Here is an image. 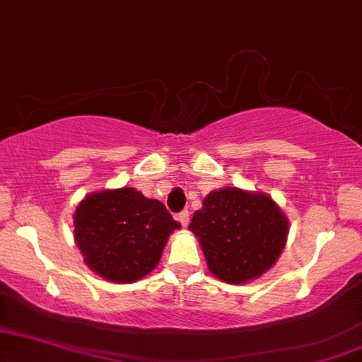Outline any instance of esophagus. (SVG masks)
<instances>
[{
  "instance_id": "obj_1",
  "label": "esophagus",
  "mask_w": 362,
  "mask_h": 362,
  "mask_svg": "<svg viewBox=\"0 0 362 362\" xmlns=\"http://www.w3.org/2000/svg\"><path fill=\"white\" fill-rule=\"evenodd\" d=\"M177 221L181 222L182 227H186L187 224H189V212H187V211L180 212V214H177Z\"/></svg>"
}]
</instances>
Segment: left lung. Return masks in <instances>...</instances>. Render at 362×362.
Listing matches in <instances>:
<instances>
[{
  "label": "left lung",
  "instance_id": "1",
  "mask_svg": "<svg viewBox=\"0 0 362 362\" xmlns=\"http://www.w3.org/2000/svg\"><path fill=\"white\" fill-rule=\"evenodd\" d=\"M189 230L199 239L211 274L226 284L259 279L285 249L288 219L264 192L222 187L204 197Z\"/></svg>",
  "mask_w": 362,
  "mask_h": 362
}]
</instances>
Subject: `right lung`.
<instances>
[{
  "mask_svg": "<svg viewBox=\"0 0 362 362\" xmlns=\"http://www.w3.org/2000/svg\"><path fill=\"white\" fill-rule=\"evenodd\" d=\"M180 227L163 202L135 187L92 192L74 214V239L86 265L115 284H133L155 270Z\"/></svg>",
  "mask_w": 362,
  "mask_h": 362,
  "instance_id": "obj_1",
  "label": "right lung"
}]
</instances>
